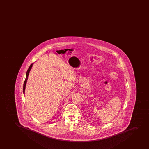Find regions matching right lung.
Segmentation results:
<instances>
[{"mask_svg":"<svg viewBox=\"0 0 149 149\" xmlns=\"http://www.w3.org/2000/svg\"><path fill=\"white\" fill-rule=\"evenodd\" d=\"M32 65H33V63L31 64V65L30 66V67H29L28 69V70H27V72H26V77L25 80V81H24V84H23V94H24V93H25V90L26 85V83H27L28 78L29 74L30 71H31V67H32Z\"/></svg>","mask_w":149,"mask_h":149,"instance_id":"right-lung-1","label":"right lung"}]
</instances>
